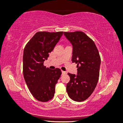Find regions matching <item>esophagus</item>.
<instances>
[{"instance_id":"esophagus-1","label":"esophagus","mask_w":123,"mask_h":123,"mask_svg":"<svg viewBox=\"0 0 123 123\" xmlns=\"http://www.w3.org/2000/svg\"><path fill=\"white\" fill-rule=\"evenodd\" d=\"M66 72H65V71H62V74H66Z\"/></svg>"}]
</instances>
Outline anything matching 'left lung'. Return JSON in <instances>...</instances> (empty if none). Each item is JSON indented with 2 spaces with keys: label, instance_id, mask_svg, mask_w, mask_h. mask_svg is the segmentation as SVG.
Wrapping results in <instances>:
<instances>
[{
  "label": "left lung",
  "instance_id": "8db88e82",
  "mask_svg": "<svg viewBox=\"0 0 123 123\" xmlns=\"http://www.w3.org/2000/svg\"><path fill=\"white\" fill-rule=\"evenodd\" d=\"M73 45L72 62L77 64V75L68 73L70 80L66 85L72 100L82 102L94 91L99 80L100 57L94 42L80 31L63 33Z\"/></svg>",
  "mask_w": 123,
  "mask_h": 123
}]
</instances>
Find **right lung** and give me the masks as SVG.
I'll return each mask as SVG.
<instances>
[{
	"mask_svg": "<svg viewBox=\"0 0 123 123\" xmlns=\"http://www.w3.org/2000/svg\"><path fill=\"white\" fill-rule=\"evenodd\" d=\"M63 32H38L27 43L23 54V75L35 99L46 102L53 98L55 86L61 75L58 68L50 70L43 65Z\"/></svg>",
	"mask_w": 123,
	"mask_h": 123,
	"instance_id": "obj_1",
	"label": "right lung"
}]
</instances>
